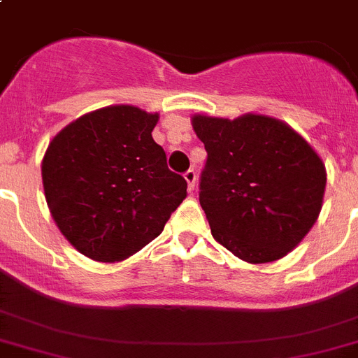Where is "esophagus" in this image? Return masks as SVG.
I'll list each match as a JSON object with an SVG mask.
<instances>
[{
	"instance_id": "34e87169",
	"label": "esophagus",
	"mask_w": 358,
	"mask_h": 358,
	"mask_svg": "<svg viewBox=\"0 0 358 358\" xmlns=\"http://www.w3.org/2000/svg\"><path fill=\"white\" fill-rule=\"evenodd\" d=\"M185 180H187V183H189V189H191V191H194V185H196V171L194 169H189V171H185Z\"/></svg>"
}]
</instances>
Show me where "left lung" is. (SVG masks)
<instances>
[{"label": "left lung", "mask_w": 358, "mask_h": 358, "mask_svg": "<svg viewBox=\"0 0 358 358\" xmlns=\"http://www.w3.org/2000/svg\"><path fill=\"white\" fill-rule=\"evenodd\" d=\"M207 162L200 205L213 238L248 263L287 256L321 213L324 164L303 136L265 115H194Z\"/></svg>", "instance_id": "obj_1"}]
</instances>
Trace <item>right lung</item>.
Masks as SVG:
<instances>
[{
  "label": "right lung",
  "instance_id": "obj_1",
  "mask_svg": "<svg viewBox=\"0 0 358 358\" xmlns=\"http://www.w3.org/2000/svg\"><path fill=\"white\" fill-rule=\"evenodd\" d=\"M157 113L135 106L92 111L54 136L43 158L46 203L80 254L122 261L153 241L187 196L151 136Z\"/></svg>",
  "mask_w": 358,
  "mask_h": 358
}]
</instances>
